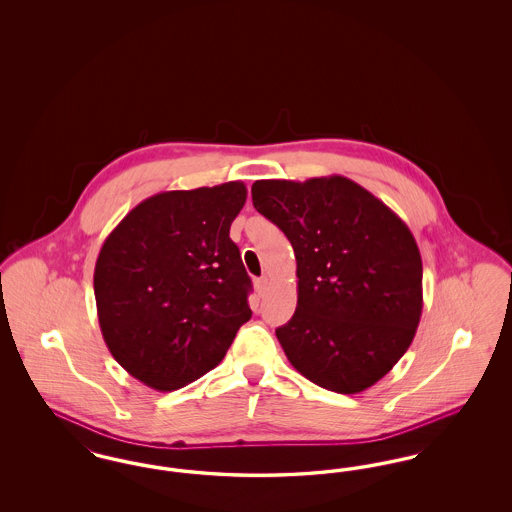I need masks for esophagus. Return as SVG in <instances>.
Segmentation results:
<instances>
[{"label": "esophagus", "mask_w": 512, "mask_h": 512, "mask_svg": "<svg viewBox=\"0 0 512 512\" xmlns=\"http://www.w3.org/2000/svg\"><path fill=\"white\" fill-rule=\"evenodd\" d=\"M267 286V278H257V280H255V290H257L259 295H263V293L267 292Z\"/></svg>", "instance_id": "obj_1"}]
</instances>
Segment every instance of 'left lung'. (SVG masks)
I'll return each instance as SVG.
<instances>
[{
  "mask_svg": "<svg viewBox=\"0 0 512 512\" xmlns=\"http://www.w3.org/2000/svg\"><path fill=\"white\" fill-rule=\"evenodd\" d=\"M251 195L297 261V307L276 328L288 361L324 390L374 386L405 355L422 315V259L409 226L338 174L257 180Z\"/></svg>",
  "mask_w": 512,
  "mask_h": 512,
  "instance_id": "left-lung-1",
  "label": "left lung"
}]
</instances>
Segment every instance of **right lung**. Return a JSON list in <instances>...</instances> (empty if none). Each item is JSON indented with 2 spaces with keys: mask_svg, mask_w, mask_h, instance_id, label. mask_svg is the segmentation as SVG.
<instances>
[{
  "mask_svg": "<svg viewBox=\"0 0 512 512\" xmlns=\"http://www.w3.org/2000/svg\"><path fill=\"white\" fill-rule=\"evenodd\" d=\"M245 199L240 180L151 195L99 249L94 293L103 340L153 390H178L207 374L251 318V280L230 240Z\"/></svg>",
  "mask_w": 512,
  "mask_h": 512,
  "instance_id": "1",
  "label": "right lung"
}]
</instances>
